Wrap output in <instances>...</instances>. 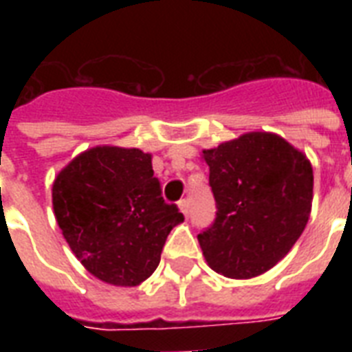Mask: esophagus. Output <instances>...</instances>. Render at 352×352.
Returning <instances> with one entry per match:
<instances>
[{"instance_id": "34e87169", "label": "esophagus", "mask_w": 352, "mask_h": 352, "mask_svg": "<svg viewBox=\"0 0 352 352\" xmlns=\"http://www.w3.org/2000/svg\"><path fill=\"white\" fill-rule=\"evenodd\" d=\"M179 208H181V212L184 215H190V201H188V199H181V201H179Z\"/></svg>"}]
</instances>
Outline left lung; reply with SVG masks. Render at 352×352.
I'll use <instances>...</instances> for the list:
<instances>
[{"mask_svg":"<svg viewBox=\"0 0 352 352\" xmlns=\"http://www.w3.org/2000/svg\"><path fill=\"white\" fill-rule=\"evenodd\" d=\"M203 155L217 208L214 223L197 235L206 261L226 278L267 272L305 230L311 162L272 133H246Z\"/></svg>","mask_w":352,"mask_h":352,"instance_id":"1","label":"left lung"}]
</instances>
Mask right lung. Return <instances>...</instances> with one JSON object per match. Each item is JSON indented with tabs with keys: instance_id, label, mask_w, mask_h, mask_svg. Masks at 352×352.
Here are the masks:
<instances>
[{
	"instance_id": "right-lung-1",
	"label": "right lung",
	"mask_w": 352,
	"mask_h": 352,
	"mask_svg": "<svg viewBox=\"0 0 352 352\" xmlns=\"http://www.w3.org/2000/svg\"><path fill=\"white\" fill-rule=\"evenodd\" d=\"M54 215L82 265L102 281L135 287L159 267L168 234L184 221L162 199L151 155L93 148L58 173Z\"/></svg>"
}]
</instances>
